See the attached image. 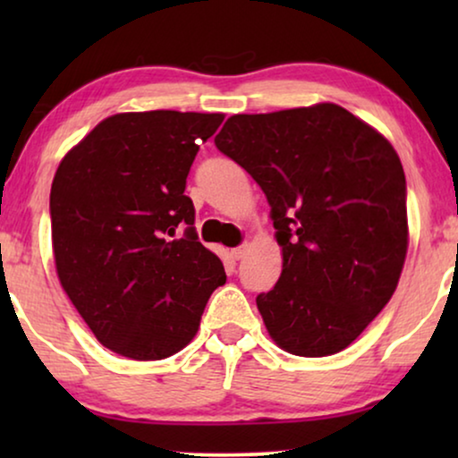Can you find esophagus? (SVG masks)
I'll list each match as a JSON object with an SVG mask.
<instances>
[{"label": "esophagus", "mask_w": 458, "mask_h": 458, "mask_svg": "<svg viewBox=\"0 0 458 458\" xmlns=\"http://www.w3.org/2000/svg\"><path fill=\"white\" fill-rule=\"evenodd\" d=\"M246 252H248V243H242V246L231 250V256H233L235 260H242L243 256H246Z\"/></svg>", "instance_id": "1"}]
</instances>
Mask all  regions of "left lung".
Returning a JSON list of instances; mask_svg holds the SVG:
<instances>
[{"label":"left lung","instance_id":"8db88e82","mask_svg":"<svg viewBox=\"0 0 458 458\" xmlns=\"http://www.w3.org/2000/svg\"><path fill=\"white\" fill-rule=\"evenodd\" d=\"M215 143L271 206L284 271L256 298L268 335L298 356L340 352L390 302L404 267L396 149L337 104L235 114Z\"/></svg>","mask_w":458,"mask_h":458}]
</instances>
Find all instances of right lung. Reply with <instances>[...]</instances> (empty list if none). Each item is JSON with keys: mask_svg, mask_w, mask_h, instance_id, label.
<instances>
[{"mask_svg": "<svg viewBox=\"0 0 458 458\" xmlns=\"http://www.w3.org/2000/svg\"><path fill=\"white\" fill-rule=\"evenodd\" d=\"M223 114L123 112L55 171L49 215L58 279L99 344L133 360L177 354L198 334L223 262L198 242L185 183ZM185 226L181 238L176 229Z\"/></svg>", "mask_w": 458, "mask_h": 458, "instance_id": "right-lung-1", "label": "right lung"}]
</instances>
